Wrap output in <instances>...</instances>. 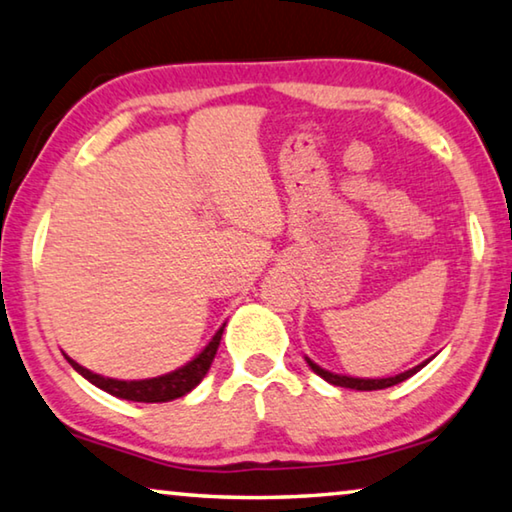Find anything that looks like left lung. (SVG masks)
I'll return each mask as SVG.
<instances>
[{
  "label": "left lung",
  "instance_id": "8db88e82",
  "mask_svg": "<svg viewBox=\"0 0 512 512\" xmlns=\"http://www.w3.org/2000/svg\"><path fill=\"white\" fill-rule=\"evenodd\" d=\"M305 361H308V365L312 368V372H315V375H319L322 379H326V381H329V384H333V386H342V388H354V391H381V388L395 386V384H400V381L409 379L411 375H416V372L421 370L423 365L427 363V361H425V363L416 365V368H411V370H407V372H400V375H395V377H386V379H358V377L333 375V372L324 370V368H319L317 363H312L310 358H305Z\"/></svg>",
  "mask_w": 512,
  "mask_h": 512
}]
</instances>
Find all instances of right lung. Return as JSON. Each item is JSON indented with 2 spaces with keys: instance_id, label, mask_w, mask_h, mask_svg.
I'll use <instances>...</instances> for the list:
<instances>
[{
  "instance_id": "right-lung-1",
  "label": "right lung",
  "mask_w": 512,
  "mask_h": 512,
  "mask_svg": "<svg viewBox=\"0 0 512 512\" xmlns=\"http://www.w3.org/2000/svg\"><path fill=\"white\" fill-rule=\"evenodd\" d=\"M223 329H225V326H220L218 333L213 335V340L209 342L207 347H204V352L200 356L183 365V368L170 372V375L154 377V379L119 381V379L101 377V375H96V372L82 368L80 363H75L73 358H68L66 354L64 356H66V361L71 363L82 377L89 379L91 384L101 388V391L114 395V398L133 400V402H170V400H177V398H181V395L193 391V388L204 379V375H207L211 363H213V358H216L220 338H223Z\"/></svg>"
}]
</instances>
